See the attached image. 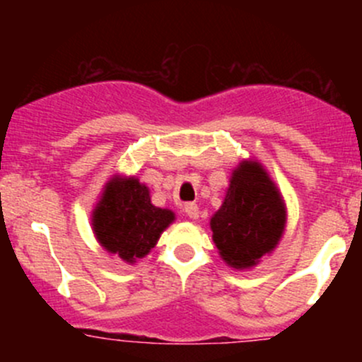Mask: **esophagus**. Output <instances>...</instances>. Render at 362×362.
Instances as JSON below:
<instances>
[{
  "label": "esophagus",
  "mask_w": 362,
  "mask_h": 362,
  "mask_svg": "<svg viewBox=\"0 0 362 362\" xmlns=\"http://www.w3.org/2000/svg\"><path fill=\"white\" fill-rule=\"evenodd\" d=\"M184 211L187 214L189 218H198L199 217V206L196 203H185Z\"/></svg>",
  "instance_id": "34e87169"
}]
</instances>
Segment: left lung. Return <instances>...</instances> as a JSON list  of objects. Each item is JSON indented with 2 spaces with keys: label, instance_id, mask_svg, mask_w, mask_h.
Returning a JSON list of instances; mask_svg holds the SVG:
<instances>
[{
  "label": "left lung",
  "instance_id": "obj_1",
  "mask_svg": "<svg viewBox=\"0 0 362 362\" xmlns=\"http://www.w3.org/2000/svg\"><path fill=\"white\" fill-rule=\"evenodd\" d=\"M286 203L257 160H242L233 170L222 206L210 218L211 238L221 257L236 269L252 268L284 235Z\"/></svg>",
  "mask_w": 362,
  "mask_h": 362
}]
</instances>
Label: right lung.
Segmentation results:
<instances>
[{
  "instance_id": "obj_1",
  "label": "right lung",
  "mask_w": 362,
  "mask_h": 362,
  "mask_svg": "<svg viewBox=\"0 0 362 362\" xmlns=\"http://www.w3.org/2000/svg\"><path fill=\"white\" fill-rule=\"evenodd\" d=\"M173 221V211L152 204L147 185L134 177L120 175L107 182L93 210V231L98 242L131 264L154 249L160 233Z\"/></svg>"
}]
</instances>
